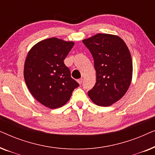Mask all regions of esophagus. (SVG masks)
<instances>
[{
	"mask_svg": "<svg viewBox=\"0 0 155 155\" xmlns=\"http://www.w3.org/2000/svg\"><path fill=\"white\" fill-rule=\"evenodd\" d=\"M78 83H79L80 84H82V79H79V80H78Z\"/></svg>",
	"mask_w": 155,
	"mask_h": 155,
	"instance_id": "obj_1",
	"label": "esophagus"
}]
</instances>
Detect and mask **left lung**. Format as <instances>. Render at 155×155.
<instances>
[{
  "label": "left lung",
  "instance_id": "obj_1",
  "mask_svg": "<svg viewBox=\"0 0 155 155\" xmlns=\"http://www.w3.org/2000/svg\"><path fill=\"white\" fill-rule=\"evenodd\" d=\"M94 58L97 81L88 92L95 104L109 107L122 98L132 80L133 62L128 46L118 36L97 34L82 40Z\"/></svg>",
  "mask_w": 155,
  "mask_h": 155
}]
</instances>
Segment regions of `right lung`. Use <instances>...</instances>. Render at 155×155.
Listing matches in <instances>:
<instances>
[{"mask_svg":"<svg viewBox=\"0 0 155 155\" xmlns=\"http://www.w3.org/2000/svg\"><path fill=\"white\" fill-rule=\"evenodd\" d=\"M74 44L56 37L44 39L31 47L25 59L27 87L39 103L49 109L65 104L79 86L63 62Z\"/></svg>","mask_w":155,"mask_h":155,"instance_id":"obj_1","label":"right lung"}]
</instances>
